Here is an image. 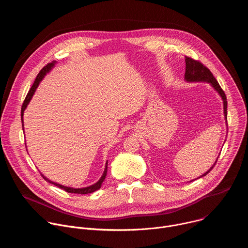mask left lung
Listing matches in <instances>:
<instances>
[{"label":"left lung","instance_id":"1","mask_svg":"<svg viewBox=\"0 0 248 248\" xmlns=\"http://www.w3.org/2000/svg\"><path fill=\"white\" fill-rule=\"evenodd\" d=\"M185 79L187 82H207L210 83L211 86L213 87L218 94L222 97L223 103H224V116H225V120L227 123V106H228V102H227V97L225 92L223 91V89L221 88L220 84L218 83V81L216 80V78H214V76L212 75V73L210 72V69H208L204 64H202L200 62L195 61L189 57H186V74H185ZM228 125V124H227ZM219 158V157H218ZM217 158V160H218ZM217 160L215 162V164L212 166L209 170H207L206 172H204L202 175H200L199 178H202V176H205L212 169L214 168V166L217 163ZM198 178V179H199Z\"/></svg>","mask_w":248,"mask_h":248}]
</instances>
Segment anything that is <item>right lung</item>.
<instances>
[{"mask_svg": "<svg viewBox=\"0 0 248 248\" xmlns=\"http://www.w3.org/2000/svg\"><path fill=\"white\" fill-rule=\"evenodd\" d=\"M56 63H57V62H52L48 63L47 65H45V66L40 70V73L38 74L36 79H35V81H34L32 87L30 88L29 92H28L27 95H26V98H25V100H24V102H23V104H22V108H21V123H22V129H23V130H24V128H23V113H24V111H25V109H26V107H27V105L29 104V102H30V100H31V98H32V96H33V94L35 93V91H36V88L38 87L39 83L42 81V79L45 78V76H46L49 72H51V69L55 66ZM107 170H108V161L106 162L105 170H104V172H103L102 176L100 178V180H99L97 183H95L94 185L90 186L81 187V188H74V187L64 186H62V185H60V184H57V183H54V182L50 181L49 179L46 178V176H44L42 173H41V174H42V176H43V179L46 180L48 183L53 184L54 186H58V187L63 189V190H65L66 192H69V193H77V194H88V193H92V192L98 190V189L101 187L103 182H104L105 179H106V175H107Z\"/></svg>", "mask_w": 248, "mask_h": 248, "instance_id": "1", "label": "right lung"}]
</instances>
